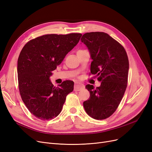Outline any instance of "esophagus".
Segmentation results:
<instances>
[{
    "instance_id": "obj_1",
    "label": "esophagus",
    "mask_w": 152,
    "mask_h": 152,
    "mask_svg": "<svg viewBox=\"0 0 152 152\" xmlns=\"http://www.w3.org/2000/svg\"><path fill=\"white\" fill-rule=\"evenodd\" d=\"M84 85L82 84H80V83H78V82H75V86H74V91H79L82 89H84Z\"/></svg>"
}]
</instances>
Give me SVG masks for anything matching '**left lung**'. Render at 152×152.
<instances>
[{
  "instance_id": "obj_1",
  "label": "left lung",
  "mask_w": 152,
  "mask_h": 152,
  "mask_svg": "<svg viewBox=\"0 0 152 152\" xmlns=\"http://www.w3.org/2000/svg\"><path fill=\"white\" fill-rule=\"evenodd\" d=\"M81 42L88 48L92 58L90 74L95 75L99 87L86 85L89 99L83 103L86 113L96 120H103L116 111L127 86L129 59L122 45L104 32L83 35Z\"/></svg>"
}]
</instances>
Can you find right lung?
<instances>
[{"instance_id": "1", "label": "right lung", "mask_w": 152, "mask_h": 152, "mask_svg": "<svg viewBox=\"0 0 152 152\" xmlns=\"http://www.w3.org/2000/svg\"><path fill=\"white\" fill-rule=\"evenodd\" d=\"M81 36V34L44 35L28 41L21 50L17 69L20 93L30 112L40 120L56 117L66 96L73 90V81H63L55 87L49 78Z\"/></svg>"}]
</instances>
